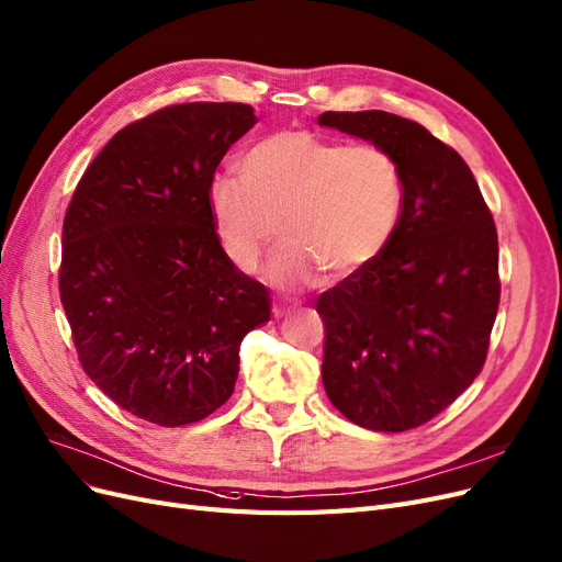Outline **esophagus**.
Returning <instances> with one entry per match:
<instances>
[{"mask_svg":"<svg viewBox=\"0 0 562 562\" xmlns=\"http://www.w3.org/2000/svg\"><path fill=\"white\" fill-rule=\"evenodd\" d=\"M290 312H293V308L285 306V304H274V306H272V314H274V318H283V316H288Z\"/></svg>","mask_w":562,"mask_h":562,"instance_id":"obj_1","label":"esophagus"}]
</instances>
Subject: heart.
<instances>
[{
    "instance_id": "1",
    "label": "heart",
    "mask_w": 562,
    "mask_h": 562,
    "mask_svg": "<svg viewBox=\"0 0 562 562\" xmlns=\"http://www.w3.org/2000/svg\"><path fill=\"white\" fill-rule=\"evenodd\" d=\"M239 178L209 186V216L227 260L256 272L267 246L283 239L267 279L297 290L318 269L351 274L389 246L402 218L404 179L379 146H341L306 130H281L248 146Z\"/></svg>"
}]
</instances>
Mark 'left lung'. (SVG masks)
Returning <instances> with one entry per match:
<instances>
[{
    "mask_svg": "<svg viewBox=\"0 0 562 562\" xmlns=\"http://www.w3.org/2000/svg\"><path fill=\"white\" fill-rule=\"evenodd\" d=\"M321 127L383 148L404 179L393 239L325 290L323 385L360 428L404 432L470 389L499 304L497 232L468 162L389 111H327Z\"/></svg>",
    "mask_w": 562,
    "mask_h": 562,
    "instance_id": "obj_1",
    "label": "left lung"
}]
</instances>
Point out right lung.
<instances>
[{"label": "right lung", "mask_w": 562, "mask_h": 562, "mask_svg": "<svg viewBox=\"0 0 562 562\" xmlns=\"http://www.w3.org/2000/svg\"><path fill=\"white\" fill-rule=\"evenodd\" d=\"M254 125L235 102L150 113L113 134L67 209L60 300L79 360L115 404L162 428L227 402L241 339L272 314L267 288L227 260L206 204Z\"/></svg>", "instance_id": "obj_1"}]
</instances>
